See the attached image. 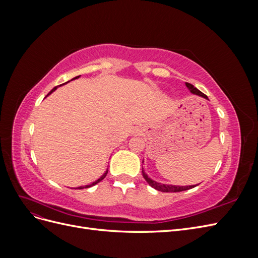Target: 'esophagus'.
<instances>
[{
	"label": "esophagus",
	"mask_w": 258,
	"mask_h": 258,
	"mask_svg": "<svg viewBox=\"0 0 258 258\" xmlns=\"http://www.w3.org/2000/svg\"><path fill=\"white\" fill-rule=\"evenodd\" d=\"M134 132H135V135H140V134H142V132H143V129L142 128H136Z\"/></svg>",
	"instance_id": "obj_1"
}]
</instances>
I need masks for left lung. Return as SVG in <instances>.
I'll return each mask as SVG.
<instances>
[{
    "mask_svg": "<svg viewBox=\"0 0 258 258\" xmlns=\"http://www.w3.org/2000/svg\"><path fill=\"white\" fill-rule=\"evenodd\" d=\"M186 87L188 88V90L192 93V95H197L199 97H202L208 100V97L205 95V93H202L200 90H198L196 87H194V86L189 83H185ZM142 174H143V177L145 178V181L147 182V184L152 186L153 188L157 189L159 191H162V192H177V191H183V190H187V189H190V188H194V187H196L197 185H188V186H179V185H172V184H162V183H159V182H156L154 181L153 178H151L150 176H148L145 171L142 167Z\"/></svg>",
    "mask_w": 258,
    "mask_h": 258,
    "instance_id": "1",
    "label": "left lung"
}]
</instances>
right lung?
<instances>
[{"label": "right lung", "instance_id": "add662e5", "mask_svg": "<svg viewBox=\"0 0 258 258\" xmlns=\"http://www.w3.org/2000/svg\"><path fill=\"white\" fill-rule=\"evenodd\" d=\"M81 75H79V76H76V77H74V79H72L71 81H74V80H77V79H79V77H80ZM71 81H69V82H67V83H63V84H61V85H59V86H57V87H54V88H52V90L48 93V95L47 96H46V97H48L49 95H50V93H52L54 90H56L58 87H61V86H63V85H66V84H68V83H70V82H71ZM107 171H108V168L105 170V172L102 174V175H101L98 179H97V181H95V182H92L91 184H89V185H85V186H79V187H75V188H79V189H83V188H88V187H91V186H93V185H96V184H98L99 182H101V181H102V179L106 176V174H107Z\"/></svg>", "mask_w": 258, "mask_h": 258}]
</instances>
